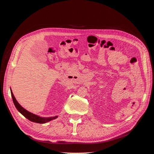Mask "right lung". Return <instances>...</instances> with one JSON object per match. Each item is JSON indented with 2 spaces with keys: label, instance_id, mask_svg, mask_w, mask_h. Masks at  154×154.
<instances>
[{
  "label": "right lung",
  "instance_id": "1",
  "mask_svg": "<svg viewBox=\"0 0 154 154\" xmlns=\"http://www.w3.org/2000/svg\"><path fill=\"white\" fill-rule=\"evenodd\" d=\"M10 90H11V94L13 103H14V105H15L16 109L18 110V112H20L23 116H24L25 118H26L27 119L31 121V122H35V123H45L50 122V121H51V120L57 118L58 116H54V117H50V118H42V117H40V116H38L35 115L32 113H31L30 112L27 111V110L23 108V107L18 103V101H17L15 96H14V95L13 94L11 88H10Z\"/></svg>",
  "mask_w": 154,
  "mask_h": 154
}]
</instances>
